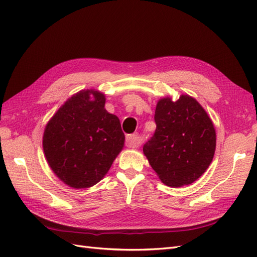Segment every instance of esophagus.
<instances>
[{"label": "esophagus", "mask_w": 257, "mask_h": 257, "mask_svg": "<svg viewBox=\"0 0 257 257\" xmlns=\"http://www.w3.org/2000/svg\"><path fill=\"white\" fill-rule=\"evenodd\" d=\"M126 143L131 148H137L142 145V138L137 134H131L126 136Z\"/></svg>", "instance_id": "esophagus-1"}]
</instances>
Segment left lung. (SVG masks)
Instances as JSON below:
<instances>
[{
	"label": "left lung",
	"instance_id": "obj_1",
	"mask_svg": "<svg viewBox=\"0 0 257 257\" xmlns=\"http://www.w3.org/2000/svg\"><path fill=\"white\" fill-rule=\"evenodd\" d=\"M157 130L144 153L163 183L172 188L191 184L212 162L216 137L211 119L195 98L182 94L176 102H158Z\"/></svg>",
	"mask_w": 257,
	"mask_h": 257
}]
</instances>
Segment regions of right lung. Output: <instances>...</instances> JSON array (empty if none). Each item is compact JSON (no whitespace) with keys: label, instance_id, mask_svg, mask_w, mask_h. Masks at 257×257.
<instances>
[{"label":"right lung","instance_id":"add662e5","mask_svg":"<svg viewBox=\"0 0 257 257\" xmlns=\"http://www.w3.org/2000/svg\"><path fill=\"white\" fill-rule=\"evenodd\" d=\"M106 98L95 90H82L62 105L46 125L45 157L61 181L74 189L99 182L124 146L116 115L105 109Z\"/></svg>","mask_w":257,"mask_h":257}]
</instances>
